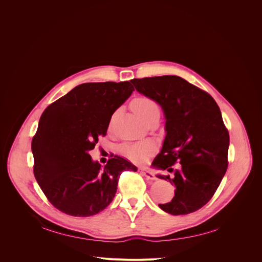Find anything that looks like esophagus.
Segmentation results:
<instances>
[{
    "label": "esophagus",
    "instance_id": "34e87169",
    "mask_svg": "<svg viewBox=\"0 0 262 262\" xmlns=\"http://www.w3.org/2000/svg\"><path fill=\"white\" fill-rule=\"evenodd\" d=\"M139 172L143 175V176H145L147 180H156V176L154 175V173L152 172V171H149V170H147V169H145V168H140L139 169Z\"/></svg>",
    "mask_w": 262,
    "mask_h": 262
}]
</instances>
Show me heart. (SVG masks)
Here are the masks:
<instances>
[{
    "label": "heart",
    "mask_w": 262,
    "mask_h": 262,
    "mask_svg": "<svg viewBox=\"0 0 262 262\" xmlns=\"http://www.w3.org/2000/svg\"><path fill=\"white\" fill-rule=\"evenodd\" d=\"M132 107L135 113L144 121H146L153 114L159 112L157 103L147 96H138V98L134 99ZM120 149L121 153L126 158L136 162H141L149 153L153 152L154 145L149 141L127 142L122 144Z\"/></svg>",
    "instance_id": "b5f03b06"
}]
</instances>
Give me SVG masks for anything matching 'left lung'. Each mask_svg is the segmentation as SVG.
Instances as JSON below:
<instances>
[{
	"mask_svg": "<svg viewBox=\"0 0 262 262\" xmlns=\"http://www.w3.org/2000/svg\"><path fill=\"white\" fill-rule=\"evenodd\" d=\"M137 91L156 101L166 117L167 136L153 167L175 187L172 201L159 204L170 214H188L207 204L228 167L229 134L212 96L176 75L134 78ZM180 163L174 170L172 166Z\"/></svg>",
	"mask_w": 262,
	"mask_h": 262,
	"instance_id": "obj_1",
	"label": "left lung"
}]
</instances>
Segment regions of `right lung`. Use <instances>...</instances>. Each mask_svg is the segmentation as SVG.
Here are the masks:
<instances>
[{"mask_svg":"<svg viewBox=\"0 0 262 262\" xmlns=\"http://www.w3.org/2000/svg\"><path fill=\"white\" fill-rule=\"evenodd\" d=\"M129 81L86 82L49 105L33 137L34 175L49 202L61 212L89 216L114 200L123 171H137L112 155L104 168L89 152L105 137L110 119L134 91Z\"/></svg>","mask_w":262,"mask_h":262,"instance_id":"add662e5","label":"right lung"}]
</instances>
